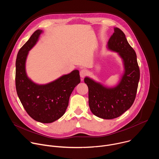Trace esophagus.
<instances>
[{"label": "esophagus", "mask_w": 159, "mask_h": 159, "mask_svg": "<svg viewBox=\"0 0 159 159\" xmlns=\"http://www.w3.org/2000/svg\"><path fill=\"white\" fill-rule=\"evenodd\" d=\"M87 72L85 70H84V69L81 70L80 72V76L82 79H83V78L85 77V76L87 75Z\"/></svg>", "instance_id": "1"}]
</instances>
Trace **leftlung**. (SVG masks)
Masks as SVG:
<instances>
[{
  "label": "left lung",
  "instance_id": "left-lung-1",
  "mask_svg": "<svg viewBox=\"0 0 159 159\" xmlns=\"http://www.w3.org/2000/svg\"><path fill=\"white\" fill-rule=\"evenodd\" d=\"M114 30L107 48L116 52L123 60L124 73L119 83L115 87H108L88 77L84 79L89 88L90 111L95 116L105 120L118 118L131 107L140 80V69L134 50L120 29L115 28Z\"/></svg>",
  "mask_w": 159,
  "mask_h": 159
}]
</instances>
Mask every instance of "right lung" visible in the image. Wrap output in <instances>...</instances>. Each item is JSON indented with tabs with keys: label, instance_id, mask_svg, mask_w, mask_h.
I'll return each mask as SVG.
<instances>
[{
	"label": "right lung",
	"instance_id": "1",
	"mask_svg": "<svg viewBox=\"0 0 159 159\" xmlns=\"http://www.w3.org/2000/svg\"><path fill=\"white\" fill-rule=\"evenodd\" d=\"M41 30H36L19 50L16 61V88L21 104L36 121L50 123L60 118L69 105L74 88L80 82L79 72L74 70L46 84H38L27 75L26 61L36 44Z\"/></svg>",
	"mask_w": 159,
	"mask_h": 159
}]
</instances>
